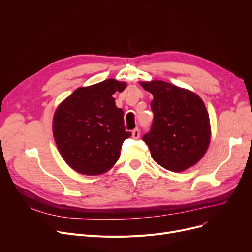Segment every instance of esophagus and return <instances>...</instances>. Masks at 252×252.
<instances>
[{"mask_svg":"<svg viewBox=\"0 0 252 252\" xmlns=\"http://www.w3.org/2000/svg\"><path fill=\"white\" fill-rule=\"evenodd\" d=\"M133 138L134 139H139L140 138V129H139V127H136L133 130Z\"/></svg>","mask_w":252,"mask_h":252,"instance_id":"esophagus-1","label":"esophagus"}]
</instances>
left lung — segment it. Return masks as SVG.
Returning <instances> with one entry per match:
<instances>
[{"mask_svg":"<svg viewBox=\"0 0 252 252\" xmlns=\"http://www.w3.org/2000/svg\"><path fill=\"white\" fill-rule=\"evenodd\" d=\"M150 92L154 114L143 136L153 159L170 171H183L199 161L210 141L209 116L194 93L162 81L141 83Z\"/></svg>","mask_w":252,"mask_h":252,"instance_id":"1","label":"left lung"}]
</instances>
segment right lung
Returning a JSON list of instances; mask_svg holds the SVG:
<instances>
[{
  "label": "right lung",
  "mask_w": 252,
  "mask_h": 252,
  "mask_svg": "<svg viewBox=\"0 0 252 252\" xmlns=\"http://www.w3.org/2000/svg\"><path fill=\"white\" fill-rule=\"evenodd\" d=\"M126 83L113 78L78 88L59 106L53 118V135L63 159L79 174L101 175L118 160L126 139L124 110L117 108L115 92Z\"/></svg>",
  "instance_id": "right-lung-1"
}]
</instances>
